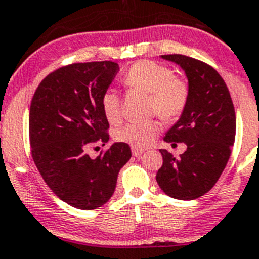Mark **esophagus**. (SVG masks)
Segmentation results:
<instances>
[{
	"label": "esophagus",
	"mask_w": 259,
	"mask_h": 259,
	"mask_svg": "<svg viewBox=\"0 0 259 259\" xmlns=\"http://www.w3.org/2000/svg\"><path fill=\"white\" fill-rule=\"evenodd\" d=\"M145 152V150H142V148H136V147H132V155L135 156V157H140L142 153Z\"/></svg>",
	"instance_id": "1"
}]
</instances>
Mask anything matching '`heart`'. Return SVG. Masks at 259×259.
I'll return each instance as SVG.
<instances>
[{"label":"heart","instance_id":"1","mask_svg":"<svg viewBox=\"0 0 259 259\" xmlns=\"http://www.w3.org/2000/svg\"><path fill=\"white\" fill-rule=\"evenodd\" d=\"M127 88L150 94L151 113H157L163 119L178 117L185 108L188 101V85L174 76L170 68L150 60L133 64L123 79ZM101 106L107 121L117 123L121 119V101L112 89L103 93ZM160 133V124L153 119L145 122H132L116 131L119 142L128 143L132 147L146 148L152 145Z\"/></svg>","mask_w":259,"mask_h":259}]
</instances>
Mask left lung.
I'll return each instance as SVG.
<instances>
[{"label": "left lung", "instance_id": "obj_1", "mask_svg": "<svg viewBox=\"0 0 259 259\" xmlns=\"http://www.w3.org/2000/svg\"><path fill=\"white\" fill-rule=\"evenodd\" d=\"M178 64L188 78V101L179 121L163 141L185 143L176 158L166 150L156 175L158 186L170 198L194 200L208 193L222 175L235 138V112L227 84L214 68L189 56L161 55Z\"/></svg>", "mask_w": 259, "mask_h": 259}]
</instances>
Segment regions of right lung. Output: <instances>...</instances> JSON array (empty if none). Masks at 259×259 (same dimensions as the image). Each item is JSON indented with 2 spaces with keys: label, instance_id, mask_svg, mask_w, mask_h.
<instances>
[{
  "label": "right lung",
  "instance_id": "obj_1",
  "mask_svg": "<svg viewBox=\"0 0 259 259\" xmlns=\"http://www.w3.org/2000/svg\"><path fill=\"white\" fill-rule=\"evenodd\" d=\"M118 70L113 61L63 66L40 83L30 106L35 165L59 199L81 210H93L112 198L119 170L132 156L124 142H114L96 158L85 152L91 143L108 142L101 99Z\"/></svg>",
  "mask_w": 259,
  "mask_h": 259
}]
</instances>
